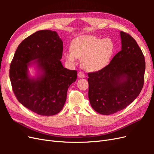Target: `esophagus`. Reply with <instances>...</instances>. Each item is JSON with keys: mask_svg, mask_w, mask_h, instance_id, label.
<instances>
[{"mask_svg": "<svg viewBox=\"0 0 154 154\" xmlns=\"http://www.w3.org/2000/svg\"><path fill=\"white\" fill-rule=\"evenodd\" d=\"M78 76L79 78H83L85 77V74L84 73H83V72L80 71V72H78Z\"/></svg>", "mask_w": 154, "mask_h": 154, "instance_id": "esophagus-1", "label": "esophagus"}]
</instances>
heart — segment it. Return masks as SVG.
Here are the masks:
<instances>
[{
  "instance_id": "1",
  "label": "heart",
  "mask_w": 154,
  "mask_h": 154,
  "mask_svg": "<svg viewBox=\"0 0 154 154\" xmlns=\"http://www.w3.org/2000/svg\"><path fill=\"white\" fill-rule=\"evenodd\" d=\"M71 52L66 53V59L71 63L76 58H81L82 67L89 72L103 69L109 63L114 51V44L110 38L101 39L95 36H85L71 44Z\"/></svg>"
}]
</instances>
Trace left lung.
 I'll return each instance as SVG.
<instances>
[{
    "mask_svg": "<svg viewBox=\"0 0 154 154\" xmlns=\"http://www.w3.org/2000/svg\"><path fill=\"white\" fill-rule=\"evenodd\" d=\"M122 50L110 63L98 71L88 73V99L92 109L103 115L124 109L140 94L145 60L136 41L120 32Z\"/></svg>",
    "mask_w": 154,
    "mask_h": 154,
    "instance_id": "obj_1",
    "label": "left lung"
}]
</instances>
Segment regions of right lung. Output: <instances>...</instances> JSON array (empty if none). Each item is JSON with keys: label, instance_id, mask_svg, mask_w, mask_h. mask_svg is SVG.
Here are the masks:
<instances>
[{"label": "right lung", "instance_id": "1", "mask_svg": "<svg viewBox=\"0 0 154 154\" xmlns=\"http://www.w3.org/2000/svg\"><path fill=\"white\" fill-rule=\"evenodd\" d=\"M62 53L63 42L57 32L40 30L22 42L11 62L14 94L22 105L38 115L59 113L66 103L69 87L76 80V70L62 66ZM31 64H36L41 72L36 78L29 76Z\"/></svg>", "mask_w": 154, "mask_h": 154}]
</instances>
